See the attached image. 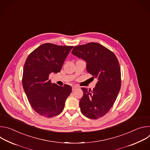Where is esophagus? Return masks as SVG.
Wrapping results in <instances>:
<instances>
[{
    "mask_svg": "<svg viewBox=\"0 0 150 150\" xmlns=\"http://www.w3.org/2000/svg\"><path fill=\"white\" fill-rule=\"evenodd\" d=\"M78 87L76 86H75V85H74V86H72V91H75L76 89H77Z\"/></svg>",
    "mask_w": 150,
    "mask_h": 150,
    "instance_id": "esophagus-1",
    "label": "esophagus"
}]
</instances>
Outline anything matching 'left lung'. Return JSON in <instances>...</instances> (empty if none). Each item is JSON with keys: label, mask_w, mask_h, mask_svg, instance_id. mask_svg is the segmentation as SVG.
<instances>
[{"label": "left lung", "mask_w": 150, "mask_h": 150, "mask_svg": "<svg viewBox=\"0 0 150 150\" xmlns=\"http://www.w3.org/2000/svg\"><path fill=\"white\" fill-rule=\"evenodd\" d=\"M72 54L86 62L87 71L98 79L93 91L81 88V112L90 119L100 118L111 109L120 89L119 61L112 52L97 42L75 46Z\"/></svg>", "instance_id": "1"}]
</instances>
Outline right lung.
Here are the masks:
<instances>
[{"label": "right lung", "instance_id": "add662e5", "mask_svg": "<svg viewBox=\"0 0 150 150\" xmlns=\"http://www.w3.org/2000/svg\"><path fill=\"white\" fill-rule=\"evenodd\" d=\"M72 48L45 43L35 49L26 59L23 88L33 109L42 116L52 117L60 114L72 92L70 85L59 86L52 83L49 76L51 73L60 71Z\"/></svg>", "mask_w": 150, "mask_h": 150}]
</instances>
